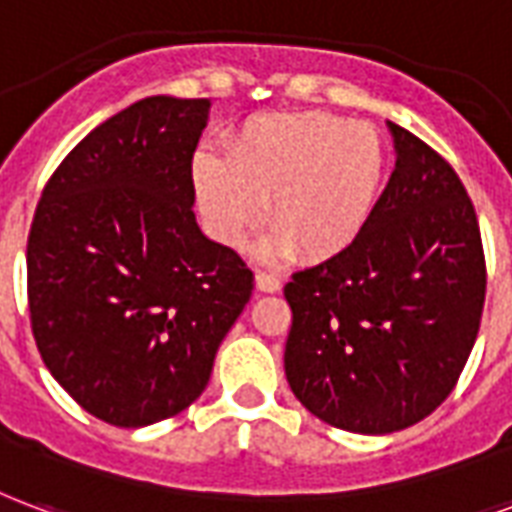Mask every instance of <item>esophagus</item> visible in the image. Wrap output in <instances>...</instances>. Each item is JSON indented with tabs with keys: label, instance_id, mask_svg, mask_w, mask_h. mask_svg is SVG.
Segmentation results:
<instances>
[{
	"label": "esophagus",
	"instance_id": "34e87169",
	"mask_svg": "<svg viewBox=\"0 0 512 512\" xmlns=\"http://www.w3.org/2000/svg\"><path fill=\"white\" fill-rule=\"evenodd\" d=\"M257 290H263V293H279L282 290V279L276 274H257Z\"/></svg>",
	"mask_w": 512,
	"mask_h": 512
}]
</instances>
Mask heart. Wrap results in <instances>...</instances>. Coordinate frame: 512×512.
<instances>
[{"instance_id": "1", "label": "heart", "mask_w": 512, "mask_h": 512, "mask_svg": "<svg viewBox=\"0 0 512 512\" xmlns=\"http://www.w3.org/2000/svg\"><path fill=\"white\" fill-rule=\"evenodd\" d=\"M388 168L385 140L366 121L323 111L252 116L227 157L200 151L192 184L211 233L241 246L266 217L276 249L309 263L347 252L372 219Z\"/></svg>"}]
</instances>
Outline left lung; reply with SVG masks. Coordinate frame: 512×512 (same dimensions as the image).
<instances>
[{
	"mask_svg": "<svg viewBox=\"0 0 512 512\" xmlns=\"http://www.w3.org/2000/svg\"><path fill=\"white\" fill-rule=\"evenodd\" d=\"M396 168L342 255L285 285L295 399L336 429L391 434L437 410L480 331L486 255L467 189L429 143L388 121Z\"/></svg>",
	"mask_w": 512,
	"mask_h": 512,
	"instance_id": "left-lung-1",
	"label": "left lung"
}]
</instances>
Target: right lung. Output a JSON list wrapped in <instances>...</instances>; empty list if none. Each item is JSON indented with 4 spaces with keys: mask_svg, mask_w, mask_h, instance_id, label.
Masks as SVG:
<instances>
[{
    "mask_svg": "<svg viewBox=\"0 0 512 512\" xmlns=\"http://www.w3.org/2000/svg\"><path fill=\"white\" fill-rule=\"evenodd\" d=\"M208 100L146 97L54 170L26 241L37 350L83 410L138 429L206 391L255 274L195 222Z\"/></svg>",
    "mask_w": 512,
    "mask_h": 512,
    "instance_id": "add662e5",
    "label": "right lung"
}]
</instances>
